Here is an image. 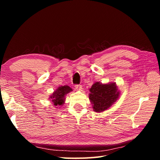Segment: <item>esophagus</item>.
I'll list each match as a JSON object with an SVG mask.
<instances>
[{
  "label": "esophagus",
  "mask_w": 160,
  "mask_h": 160,
  "mask_svg": "<svg viewBox=\"0 0 160 160\" xmlns=\"http://www.w3.org/2000/svg\"><path fill=\"white\" fill-rule=\"evenodd\" d=\"M75 89L77 91H81L82 89V85H80V84H76V85H75Z\"/></svg>",
  "instance_id": "34e87169"
}]
</instances>
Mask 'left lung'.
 I'll list each match as a JSON object with an SVG mask.
<instances>
[{
    "label": "left lung",
    "instance_id": "left-lung-1",
    "mask_svg": "<svg viewBox=\"0 0 160 160\" xmlns=\"http://www.w3.org/2000/svg\"><path fill=\"white\" fill-rule=\"evenodd\" d=\"M89 91V98L96 112L107 110L120 96V91L118 90L116 84L113 82L102 84L97 82L93 84Z\"/></svg>",
    "mask_w": 160,
    "mask_h": 160
}]
</instances>
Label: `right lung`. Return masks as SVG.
<instances>
[{"mask_svg": "<svg viewBox=\"0 0 160 160\" xmlns=\"http://www.w3.org/2000/svg\"><path fill=\"white\" fill-rule=\"evenodd\" d=\"M71 91H72V89L67 85L59 87L58 88L56 91L53 93L52 96L50 97L51 100L52 101L54 106H56L57 107L62 106L64 102V100H65L64 97Z\"/></svg>", "mask_w": 160, "mask_h": 160, "instance_id": "obj_1", "label": "right lung"}]
</instances>
